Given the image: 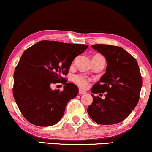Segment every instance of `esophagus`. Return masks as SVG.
Returning a JSON list of instances; mask_svg holds the SVG:
<instances>
[{"label": "esophagus", "mask_w": 152, "mask_h": 152, "mask_svg": "<svg viewBox=\"0 0 152 152\" xmlns=\"http://www.w3.org/2000/svg\"><path fill=\"white\" fill-rule=\"evenodd\" d=\"M78 94H79L80 95H83V94H86V92L85 91L82 90V89H81V88H80V89L78 90Z\"/></svg>", "instance_id": "obj_1"}]
</instances>
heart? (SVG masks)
Masks as SVG:
<instances>
[{"label": "heart", "mask_w": 152, "mask_h": 152, "mask_svg": "<svg viewBox=\"0 0 152 152\" xmlns=\"http://www.w3.org/2000/svg\"><path fill=\"white\" fill-rule=\"evenodd\" d=\"M91 80L83 75H76L74 76V81L81 88H87Z\"/></svg>", "instance_id": "heart-1"}]
</instances>
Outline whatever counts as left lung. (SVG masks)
I'll return each instance as SVG.
<instances>
[{"label": "left lung", "mask_w": 152, "mask_h": 152, "mask_svg": "<svg viewBox=\"0 0 152 152\" xmlns=\"http://www.w3.org/2000/svg\"><path fill=\"white\" fill-rule=\"evenodd\" d=\"M92 48L104 56L107 61L106 73L92 86L91 92L105 94V99L93 96L87 109L91 119L97 124L110 125L124 120L137 105L142 78L137 60L121 47L95 44Z\"/></svg>", "instance_id": "obj_1"}]
</instances>
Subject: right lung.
Returning a JSON list of instances; mask_svg holds the SVG:
<instances>
[{"mask_svg":"<svg viewBox=\"0 0 152 152\" xmlns=\"http://www.w3.org/2000/svg\"><path fill=\"white\" fill-rule=\"evenodd\" d=\"M87 45L41 41L22 54L13 74V94L23 116L38 126H48L60 121L67 103L78 95V88L67 83L74 59ZM65 85L63 91L52 90V83Z\"/></svg>","mask_w":152,"mask_h":152,"instance_id":"1","label":"right lung"}]
</instances>
